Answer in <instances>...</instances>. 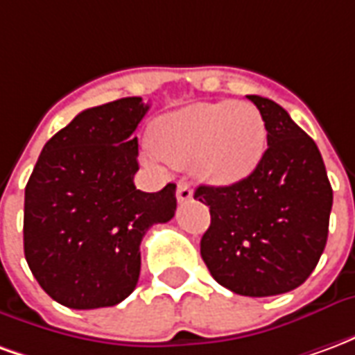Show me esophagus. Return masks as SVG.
I'll use <instances>...</instances> for the list:
<instances>
[{"label": "esophagus", "mask_w": 355, "mask_h": 355, "mask_svg": "<svg viewBox=\"0 0 355 355\" xmlns=\"http://www.w3.org/2000/svg\"><path fill=\"white\" fill-rule=\"evenodd\" d=\"M192 198H193V190L190 188V184H186V182H178L177 186L178 203H186V201H190Z\"/></svg>", "instance_id": "34e87169"}]
</instances>
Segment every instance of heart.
<instances>
[{
    "instance_id": "heart-1",
    "label": "heart",
    "mask_w": 355,
    "mask_h": 355,
    "mask_svg": "<svg viewBox=\"0 0 355 355\" xmlns=\"http://www.w3.org/2000/svg\"><path fill=\"white\" fill-rule=\"evenodd\" d=\"M146 162L192 171L211 184H236L249 177L266 150L261 112L247 102H198L155 119Z\"/></svg>"
}]
</instances>
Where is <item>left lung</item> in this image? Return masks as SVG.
Instances as JSON below:
<instances>
[{
    "label": "left lung",
    "instance_id": "left-lung-1",
    "mask_svg": "<svg viewBox=\"0 0 355 355\" xmlns=\"http://www.w3.org/2000/svg\"><path fill=\"white\" fill-rule=\"evenodd\" d=\"M266 127L257 169L230 186H198L211 226L201 259L226 289L272 297L308 279L325 249L333 188L315 142L270 98L249 94Z\"/></svg>",
    "mask_w": 355,
    "mask_h": 355
}]
</instances>
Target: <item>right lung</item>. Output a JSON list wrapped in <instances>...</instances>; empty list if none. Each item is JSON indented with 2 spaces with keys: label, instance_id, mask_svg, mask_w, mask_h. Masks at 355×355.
<instances>
[{
  "label": "right lung",
  "instance_id": "1",
  "mask_svg": "<svg viewBox=\"0 0 355 355\" xmlns=\"http://www.w3.org/2000/svg\"><path fill=\"white\" fill-rule=\"evenodd\" d=\"M148 104L127 96L83 110L47 140L24 190V257L42 289L73 310L116 306L140 274V241L169 223L177 184L132 182Z\"/></svg>",
  "mask_w": 355,
  "mask_h": 355
}]
</instances>
